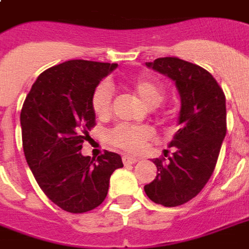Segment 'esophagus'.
Wrapping results in <instances>:
<instances>
[{
    "label": "esophagus",
    "mask_w": 249,
    "mask_h": 249,
    "mask_svg": "<svg viewBox=\"0 0 249 249\" xmlns=\"http://www.w3.org/2000/svg\"><path fill=\"white\" fill-rule=\"evenodd\" d=\"M138 160L140 159L136 158V156H129V155L123 156V163H124L125 165H128V164H136Z\"/></svg>",
    "instance_id": "esophagus-1"
}]
</instances>
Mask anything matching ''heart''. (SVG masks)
Listing matches in <instances>:
<instances>
[{
    "label": "heart",
    "instance_id": "obj_1",
    "mask_svg": "<svg viewBox=\"0 0 249 249\" xmlns=\"http://www.w3.org/2000/svg\"><path fill=\"white\" fill-rule=\"evenodd\" d=\"M129 88L148 107H156L164 99V89L155 80L140 77L129 83ZM113 91L111 85L101 83L91 95V109L99 119H107L112 112ZM152 129L147 125L119 124L107 133V141L117 148L128 152H137L151 140Z\"/></svg>",
    "mask_w": 249,
    "mask_h": 249
}]
</instances>
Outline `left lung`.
Instances as JSON below:
<instances>
[{"instance_id":"8db88e82","label":"left lung","mask_w":249,"mask_h":249,"mask_svg":"<svg viewBox=\"0 0 249 249\" xmlns=\"http://www.w3.org/2000/svg\"><path fill=\"white\" fill-rule=\"evenodd\" d=\"M146 66L177 85L181 128L169 144L173 154L152 160L159 173L144 193L156 204L177 207L196 196L214 172L226 136V99L216 79L200 66L177 56L158 58Z\"/></svg>"}]
</instances>
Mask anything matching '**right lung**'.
I'll use <instances>...</instances> for the list:
<instances>
[{"label":"right lung","instance_id":"add662e5","mask_svg":"<svg viewBox=\"0 0 249 249\" xmlns=\"http://www.w3.org/2000/svg\"><path fill=\"white\" fill-rule=\"evenodd\" d=\"M116 67L75 59L48 68L21 107L25 160L45 195L66 212H89L101 205L111 174L123 166L115 152L105 151L97 159L80 152L95 126L94 89Z\"/></svg>","mask_w":249,"mask_h":249}]
</instances>
